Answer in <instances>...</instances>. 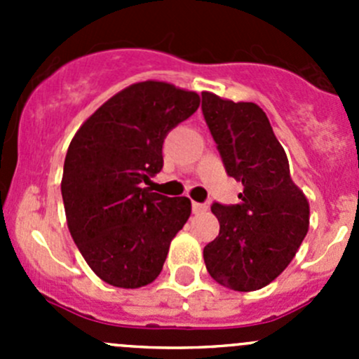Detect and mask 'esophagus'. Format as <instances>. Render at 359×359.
Here are the masks:
<instances>
[{
  "mask_svg": "<svg viewBox=\"0 0 359 359\" xmlns=\"http://www.w3.org/2000/svg\"><path fill=\"white\" fill-rule=\"evenodd\" d=\"M206 208H208V206H206L205 203H196V201L193 203V213H196V215H198V213L206 212Z\"/></svg>",
  "mask_w": 359,
  "mask_h": 359,
  "instance_id": "1",
  "label": "esophagus"
}]
</instances>
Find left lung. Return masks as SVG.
<instances>
[{"mask_svg":"<svg viewBox=\"0 0 359 359\" xmlns=\"http://www.w3.org/2000/svg\"><path fill=\"white\" fill-rule=\"evenodd\" d=\"M201 109L229 177L243 184L238 205L213 203L219 236L203 250L222 287L253 292L276 280L309 229V203L293 184L285 149L253 102L201 93Z\"/></svg>","mask_w":359,"mask_h":359,"instance_id":"8db88e82","label":"left lung"}]
</instances>
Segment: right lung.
<instances>
[{"mask_svg": "<svg viewBox=\"0 0 359 359\" xmlns=\"http://www.w3.org/2000/svg\"><path fill=\"white\" fill-rule=\"evenodd\" d=\"M198 107L196 92L135 83L102 104L69 144L60 184L69 233L112 287L153 283L189 219V198L151 193L146 184L163 168L165 137Z\"/></svg>", "mask_w": 359, "mask_h": 359, "instance_id": "obj_1", "label": "right lung"}]
</instances>
